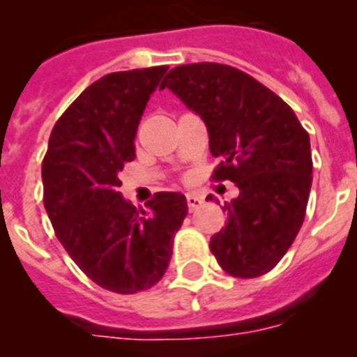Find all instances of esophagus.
I'll use <instances>...</instances> for the list:
<instances>
[{"instance_id":"esophagus-1","label":"esophagus","mask_w":357,"mask_h":357,"mask_svg":"<svg viewBox=\"0 0 357 357\" xmlns=\"http://www.w3.org/2000/svg\"><path fill=\"white\" fill-rule=\"evenodd\" d=\"M185 200H187V206H189V211H195L198 207L202 206V198L196 195H187L185 196Z\"/></svg>"}]
</instances>
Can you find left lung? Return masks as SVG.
<instances>
[{
    "instance_id": "8db88e82",
    "label": "left lung",
    "mask_w": 357,
    "mask_h": 357,
    "mask_svg": "<svg viewBox=\"0 0 357 357\" xmlns=\"http://www.w3.org/2000/svg\"><path fill=\"white\" fill-rule=\"evenodd\" d=\"M165 86L206 122L209 150L220 159L213 181L238 187L222 207L226 226L211 237L213 255L231 276H263L304 222L313 181L310 135L282 98L228 64H181Z\"/></svg>"
}]
</instances>
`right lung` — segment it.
I'll list each match as a JSON object with an SVG mask.
<instances>
[{"label":"right lung","instance_id":"obj_1","mask_svg":"<svg viewBox=\"0 0 357 357\" xmlns=\"http://www.w3.org/2000/svg\"><path fill=\"white\" fill-rule=\"evenodd\" d=\"M168 66L113 72L75 98L50 135L42 161L44 207L74 263L100 287L135 294L167 272L187 217L179 192H155L137 209L119 192L135 159V133Z\"/></svg>","mask_w":357,"mask_h":357}]
</instances>
